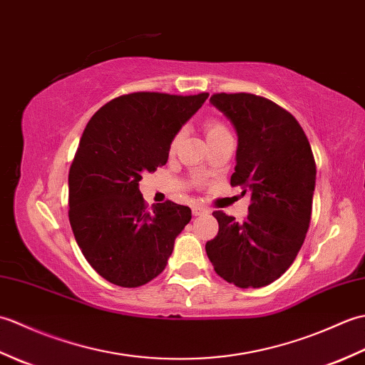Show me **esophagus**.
Wrapping results in <instances>:
<instances>
[{
  "mask_svg": "<svg viewBox=\"0 0 365 365\" xmlns=\"http://www.w3.org/2000/svg\"><path fill=\"white\" fill-rule=\"evenodd\" d=\"M205 213H208L207 208L200 207V205H195V207H192V215H195V216H200V215H205Z\"/></svg>",
  "mask_w": 365,
  "mask_h": 365,
  "instance_id": "34e87169",
  "label": "esophagus"
}]
</instances>
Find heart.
<instances>
[{
    "mask_svg": "<svg viewBox=\"0 0 365 365\" xmlns=\"http://www.w3.org/2000/svg\"><path fill=\"white\" fill-rule=\"evenodd\" d=\"M205 135H207V141H213V139L216 138H221L224 135H230L227 127L224 125L222 122L216 120V119H208L205 120ZM178 138H180V135H175L173 138V141H170V152H173L175 149V145L178 143Z\"/></svg>",
    "mask_w": 365,
    "mask_h": 365,
    "instance_id": "obj_1",
    "label": "heart"
}]
</instances>
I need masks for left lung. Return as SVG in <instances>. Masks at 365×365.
<instances>
[{
	"instance_id": "obj_1",
	"label": "left lung",
	"mask_w": 365,
	"mask_h": 365,
	"mask_svg": "<svg viewBox=\"0 0 365 365\" xmlns=\"http://www.w3.org/2000/svg\"><path fill=\"white\" fill-rule=\"evenodd\" d=\"M210 102L238 136L232 187L251 192L245 221L215 212L220 230L205 251L224 281L259 289L281 277L297 259L309 229L315 160L298 120L265 97L213 94Z\"/></svg>"
}]
</instances>
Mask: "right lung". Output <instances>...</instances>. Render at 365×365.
I'll use <instances>...</instances> for the list:
<instances>
[{
	"label": "right lung",
	"instance_id": "right-lung-1",
	"mask_svg": "<svg viewBox=\"0 0 365 365\" xmlns=\"http://www.w3.org/2000/svg\"><path fill=\"white\" fill-rule=\"evenodd\" d=\"M208 94L133 92L92 115L68 170V220L89 265L119 287L144 285L165 269L190 207L147 205L143 173L166 165L178 130Z\"/></svg>",
	"mask_w": 365,
	"mask_h": 365
}]
</instances>
